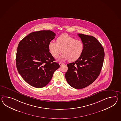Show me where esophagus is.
Returning <instances> with one entry per match:
<instances>
[{
  "instance_id": "obj_1",
  "label": "esophagus",
  "mask_w": 121,
  "mask_h": 121,
  "mask_svg": "<svg viewBox=\"0 0 121 121\" xmlns=\"http://www.w3.org/2000/svg\"><path fill=\"white\" fill-rule=\"evenodd\" d=\"M64 64V63H62V62H59V65L61 66V65H63Z\"/></svg>"
}]
</instances>
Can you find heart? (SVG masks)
Here are the masks:
<instances>
[{
    "label": "heart",
    "mask_w": 121,
    "mask_h": 121,
    "mask_svg": "<svg viewBox=\"0 0 121 121\" xmlns=\"http://www.w3.org/2000/svg\"><path fill=\"white\" fill-rule=\"evenodd\" d=\"M84 48L82 41L75 39L65 34L59 37L56 43L51 41L48 44V49L52 55L56 58L62 52L59 60L68 59L69 62H74L79 59L82 54Z\"/></svg>",
    "instance_id": "heart-1"
}]
</instances>
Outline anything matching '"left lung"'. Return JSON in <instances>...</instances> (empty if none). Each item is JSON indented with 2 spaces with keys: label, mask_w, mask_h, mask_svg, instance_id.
Returning <instances> with one entry per match:
<instances>
[{
  "label": "left lung",
  "mask_w": 121,
  "mask_h": 121,
  "mask_svg": "<svg viewBox=\"0 0 121 121\" xmlns=\"http://www.w3.org/2000/svg\"><path fill=\"white\" fill-rule=\"evenodd\" d=\"M78 35L83 44L81 56L74 62L69 63L65 77L68 84L74 88L80 89L94 82L100 73L104 57V48L92 36Z\"/></svg>",
  "instance_id": "obj_1"
}]
</instances>
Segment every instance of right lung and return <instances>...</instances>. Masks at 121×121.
Segmentation results:
<instances>
[{"instance_id": "add662e5", "label": "right lung", "mask_w": 121, "mask_h": 121, "mask_svg": "<svg viewBox=\"0 0 121 121\" xmlns=\"http://www.w3.org/2000/svg\"><path fill=\"white\" fill-rule=\"evenodd\" d=\"M51 30H40L29 34L19 43L16 62L18 72L27 83L36 88L47 85L58 63L49 52L48 44L55 38Z\"/></svg>"}]
</instances>
